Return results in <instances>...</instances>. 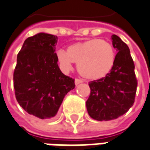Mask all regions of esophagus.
<instances>
[{
	"label": "esophagus",
	"instance_id": "34e87169",
	"mask_svg": "<svg viewBox=\"0 0 150 150\" xmlns=\"http://www.w3.org/2000/svg\"><path fill=\"white\" fill-rule=\"evenodd\" d=\"M83 81H81V80H80V79H75V85H79V84L82 83Z\"/></svg>",
	"mask_w": 150,
	"mask_h": 150
}]
</instances>
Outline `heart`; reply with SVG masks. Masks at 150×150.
<instances>
[{
    "mask_svg": "<svg viewBox=\"0 0 150 150\" xmlns=\"http://www.w3.org/2000/svg\"><path fill=\"white\" fill-rule=\"evenodd\" d=\"M57 58L64 70H70L73 63H76L80 75L89 81H98L106 77L112 70L115 51L107 40L90 39L69 46L67 52L57 51Z\"/></svg>",
    "mask_w": 150,
    "mask_h": 150,
    "instance_id": "b5f03b06",
    "label": "heart"
}]
</instances>
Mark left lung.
Instances as JSON below:
<instances>
[{"label":"left lung","mask_w":150,"mask_h":150,"mask_svg":"<svg viewBox=\"0 0 150 150\" xmlns=\"http://www.w3.org/2000/svg\"><path fill=\"white\" fill-rule=\"evenodd\" d=\"M111 38L118 51L114 67L106 77L89 82L91 93L86 102L89 115L100 121L117 119L127 113L134 103L137 86L130 49L116 35Z\"/></svg>","instance_id":"1"}]
</instances>
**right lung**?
I'll list each match as a JSON object with an SVG mask.
<instances>
[{"instance_id":"right-lung-1","label":"right lung","mask_w":150,"mask_h":150,"mask_svg":"<svg viewBox=\"0 0 150 150\" xmlns=\"http://www.w3.org/2000/svg\"><path fill=\"white\" fill-rule=\"evenodd\" d=\"M56 35L39 33L24 40L13 73L16 99L26 112L40 119L57 115L75 80L64 75L57 65Z\"/></svg>"}]
</instances>
